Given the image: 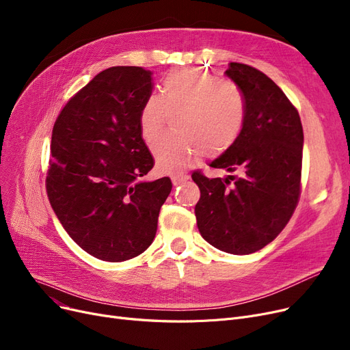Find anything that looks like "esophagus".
I'll return each instance as SVG.
<instances>
[{"label":"esophagus","mask_w":350,"mask_h":350,"mask_svg":"<svg viewBox=\"0 0 350 350\" xmlns=\"http://www.w3.org/2000/svg\"><path fill=\"white\" fill-rule=\"evenodd\" d=\"M187 180H189V176L183 174V173H176V174L172 176V181H173L174 186L180 185V183H183V181H187Z\"/></svg>","instance_id":"34e87169"}]
</instances>
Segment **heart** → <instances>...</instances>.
Wrapping results in <instances>:
<instances>
[{"label": "heart", "instance_id": "b5f03b06", "mask_svg": "<svg viewBox=\"0 0 350 350\" xmlns=\"http://www.w3.org/2000/svg\"><path fill=\"white\" fill-rule=\"evenodd\" d=\"M180 115L177 134L160 141L169 116ZM245 99L237 83L189 68L173 70L161 82V96L149 95L139 112L146 143L153 144L157 167L172 173L186 169L206 150L210 156L227 152L245 123Z\"/></svg>", "mask_w": 350, "mask_h": 350}]
</instances>
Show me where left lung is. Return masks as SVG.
<instances>
[{
  "mask_svg": "<svg viewBox=\"0 0 350 350\" xmlns=\"http://www.w3.org/2000/svg\"><path fill=\"white\" fill-rule=\"evenodd\" d=\"M226 75L243 92L245 123L237 142L210 165L240 177L208 178L194 172L200 189L194 211L208 244L247 255L273 241L297 208L304 131L297 107L265 73L231 62Z\"/></svg>",
  "mask_w": 350,
  "mask_h": 350,
  "instance_id": "1",
  "label": "left lung"
}]
</instances>
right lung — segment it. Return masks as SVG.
I'll return each instance as SVG.
<instances>
[{
    "label": "right lung",
    "mask_w": 350,
    "mask_h": 350,
    "mask_svg": "<svg viewBox=\"0 0 350 350\" xmlns=\"http://www.w3.org/2000/svg\"><path fill=\"white\" fill-rule=\"evenodd\" d=\"M152 89L144 68L105 69L68 100L52 129L49 203L72 240L102 261L149 248L172 191L169 177L139 180L154 165L139 127Z\"/></svg>",
    "instance_id": "right-lung-1"
}]
</instances>
